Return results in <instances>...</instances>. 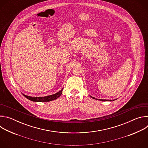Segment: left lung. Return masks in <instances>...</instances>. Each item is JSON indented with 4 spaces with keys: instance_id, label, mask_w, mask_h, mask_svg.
<instances>
[{
    "instance_id": "left-lung-1",
    "label": "left lung",
    "mask_w": 148,
    "mask_h": 148,
    "mask_svg": "<svg viewBox=\"0 0 148 148\" xmlns=\"http://www.w3.org/2000/svg\"><path fill=\"white\" fill-rule=\"evenodd\" d=\"M93 99H97V100H99V101H114V100H116L117 99H112V100H110V99H97V98H95V97H93L92 96H90Z\"/></svg>"
}]
</instances>
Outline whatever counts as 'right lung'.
<instances>
[{
    "mask_svg": "<svg viewBox=\"0 0 148 148\" xmlns=\"http://www.w3.org/2000/svg\"><path fill=\"white\" fill-rule=\"evenodd\" d=\"M62 90L63 88H62L60 91H59L58 92H57L56 94H54L53 95H47L46 97H30V96H28L24 94H23V95L28 99L33 101V102H49L51 101H53L55 100L56 99H57L58 97H60V95H61L62 92Z\"/></svg>",
    "mask_w": 148,
    "mask_h": 148,
    "instance_id": "right-lung-1",
    "label": "right lung"
}]
</instances>
